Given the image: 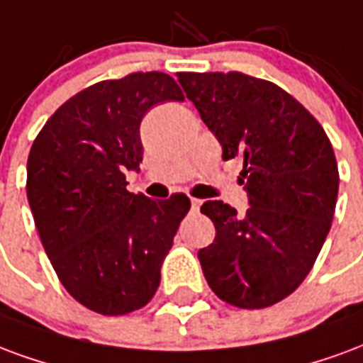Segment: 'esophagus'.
Listing matches in <instances>:
<instances>
[{"instance_id":"34e87169","label":"esophagus","mask_w":363,"mask_h":363,"mask_svg":"<svg viewBox=\"0 0 363 363\" xmlns=\"http://www.w3.org/2000/svg\"><path fill=\"white\" fill-rule=\"evenodd\" d=\"M199 208H201V201L191 199V211H199Z\"/></svg>"}]
</instances>
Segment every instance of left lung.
<instances>
[{"instance_id": "1", "label": "left lung", "mask_w": 363, "mask_h": 363, "mask_svg": "<svg viewBox=\"0 0 363 363\" xmlns=\"http://www.w3.org/2000/svg\"><path fill=\"white\" fill-rule=\"evenodd\" d=\"M222 158H243L250 208L222 201L201 213L216 228L197 253L208 286L242 309L269 308L300 286L329 234L338 166L327 133L303 106L271 81L243 73H178Z\"/></svg>"}]
</instances>
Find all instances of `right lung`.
<instances>
[{
	"instance_id": "add662e5",
	"label": "right lung",
	"mask_w": 363,
	"mask_h": 363,
	"mask_svg": "<svg viewBox=\"0 0 363 363\" xmlns=\"http://www.w3.org/2000/svg\"><path fill=\"white\" fill-rule=\"evenodd\" d=\"M184 100L166 73L100 81L46 121L26 162V197L46 255L65 290L102 315L147 306L160 267L191 203L155 201L125 189L139 172L145 113Z\"/></svg>"
}]
</instances>
